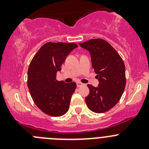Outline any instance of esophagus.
<instances>
[{
	"label": "esophagus",
	"mask_w": 149,
	"mask_h": 149,
	"mask_svg": "<svg viewBox=\"0 0 149 149\" xmlns=\"http://www.w3.org/2000/svg\"><path fill=\"white\" fill-rule=\"evenodd\" d=\"M84 85V84H82L81 82H80V81H77V87H81V86H83Z\"/></svg>",
	"instance_id": "obj_1"
}]
</instances>
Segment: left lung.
<instances>
[{"instance_id": "1", "label": "left lung", "mask_w": 149, "mask_h": 149, "mask_svg": "<svg viewBox=\"0 0 149 149\" xmlns=\"http://www.w3.org/2000/svg\"><path fill=\"white\" fill-rule=\"evenodd\" d=\"M79 45L90 53L93 68L99 81L97 87L87 85L89 94L85 98L86 105L97 113L108 111L119 102L125 90V63L117 51L104 39H90Z\"/></svg>"}]
</instances>
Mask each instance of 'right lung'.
I'll use <instances>...</instances> for the list:
<instances>
[{"label": "right lung", "instance_id": "obj_1", "mask_svg": "<svg viewBox=\"0 0 149 149\" xmlns=\"http://www.w3.org/2000/svg\"><path fill=\"white\" fill-rule=\"evenodd\" d=\"M74 43L47 42L41 47L31 60L27 72V86L36 105L51 116H61L69 109L75 82L65 84L56 79V72L71 51Z\"/></svg>", "mask_w": 149, "mask_h": 149}]
</instances>
